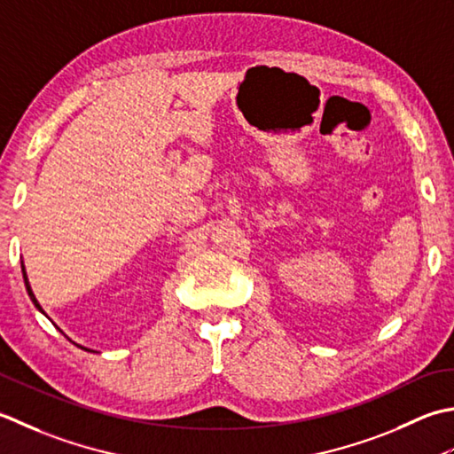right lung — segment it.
Returning a JSON list of instances; mask_svg holds the SVG:
<instances>
[{"instance_id":"right-lung-1","label":"right lung","mask_w":454,"mask_h":454,"mask_svg":"<svg viewBox=\"0 0 454 454\" xmlns=\"http://www.w3.org/2000/svg\"><path fill=\"white\" fill-rule=\"evenodd\" d=\"M21 270H23V280H25V288H27V294H29V298H31V301L35 303V308L36 309H39L41 313H43V316H46V313L43 311V308H41V303L39 301H36V298H35V294H33V290H31V284H29V278H27V270H25V264L21 262ZM59 329V327H57ZM72 343H74V340H72ZM74 345H76V343H74ZM80 347V345H78ZM80 348H84V350H90V348H86V347H80Z\"/></svg>"}]
</instances>
